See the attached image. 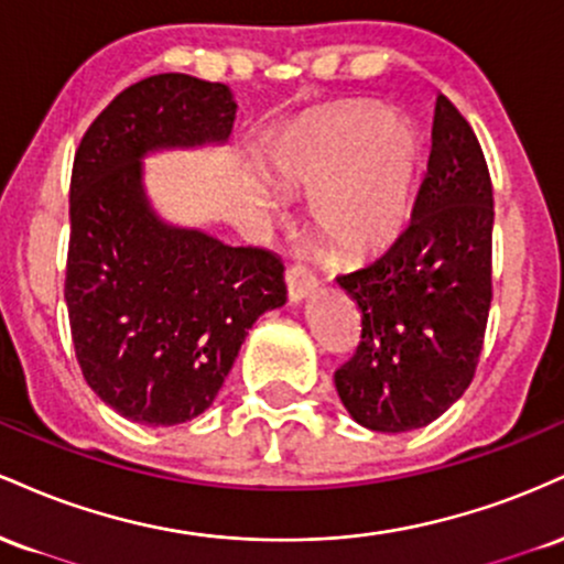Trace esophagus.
Segmentation results:
<instances>
[{"label": "esophagus", "instance_id": "esophagus-1", "mask_svg": "<svg viewBox=\"0 0 564 564\" xmlns=\"http://www.w3.org/2000/svg\"><path fill=\"white\" fill-rule=\"evenodd\" d=\"M286 289H289V302L302 304L307 296H313L318 291V281H315L313 273L302 268V264H294V268L286 270Z\"/></svg>", "mask_w": 564, "mask_h": 564}]
</instances>
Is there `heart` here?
<instances>
[{
  "mask_svg": "<svg viewBox=\"0 0 564 564\" xmlns=\"http://www.w3.org/2000/svg\"><path fill=\"white\" fill-rule=\"evenodd\" d=\"M275 177L313 193V219L339 254H371L403 232L424 174V140L413 121L381 106L323 111L296 129L273 159ZM257 206L273 200L257 191Z\"/></svg>",
  "mask_w": 564,
  "mask_h": 564,
  "instance_id": "heart-1",
  "label": "heart"
}]
</instances>
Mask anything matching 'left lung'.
<instances>
[{
  "mask_svg": "<svg viewBox=\"0 0 564 564\" xmlns=\"http://www.w3.org/2000/svg\"><path fill=\"white\" fill-rule=\"evenodd\" d=\"M494 187L475 132L445 95L411 225L339 286L358 302V352L334 373L347 413L373 432L432 424L475 377L490 310Z\"/></svg>",
  "mask_w": 564,
  "mask_h": 564,
  "instance_id": "1",
  "label": "left lung"
}]
</instances>
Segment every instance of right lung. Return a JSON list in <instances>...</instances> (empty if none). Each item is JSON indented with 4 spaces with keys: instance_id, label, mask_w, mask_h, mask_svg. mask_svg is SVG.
<instances>
[{
    "instance_id": "obj_1",
    "label": "right lung",
    "mask_w": 564,
    "mask_h": 564,
    "mask_svg": "<svg viewBox=\"0 0 564 564\" xmlns=\"http://www.w3.org/2000/svg\"><path fill=\"white\" fill-rule=\"evenodd\" d=\"M236 108L225 84L148 76L113 97L76 151L70 336L87 384L134 424L200 416L254 321L286 302L275 254L170 225L142 185L151 153L228 142Z\"/></svg>"
}]
</instances>
